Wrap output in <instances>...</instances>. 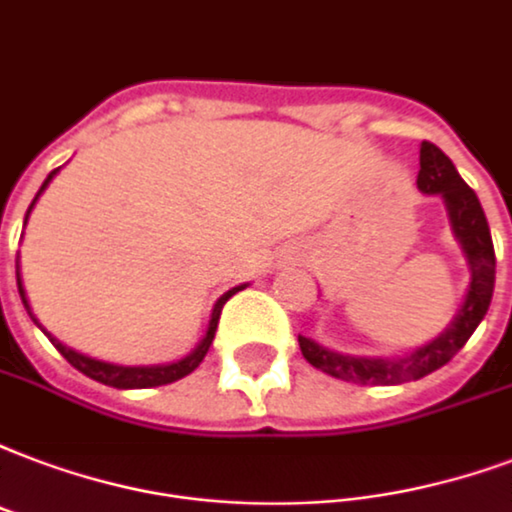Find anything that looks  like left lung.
Masks as SVG:
<instances>
[{
  "label": "left lung",
  "mask_w": 512,
  "mask_h": 512,
  "mask_svg": "<svg viewBox=\"0 0 512 512\" xmlns=\"http://www.w3.org/2000/svg\"><path fill=\"white\" fill-rule=\"evenodd\" d=\"M418 188L424 194H440L445 199L453 232L467 253L472 280L464 305L451 321V326L437 340L418 348L410 356H399V359L343 356V353L329 351V348L313 343L307 337H299L302 356L313 364L315 370L326 372L337 380H345V383H359V386H397V383H407V380L426 378L429 372L445 367L464 348V343L470 340L472 332L483 321V315L489 313L497 256H494L489 221H486V213L480 207L478 194L461 180L453 161L432 142H421Z\"/></svg>",
  "instance_id": "left-lung-1"
}]
</instances>
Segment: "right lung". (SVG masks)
Returning a JSON list of instances; mask_svg holds the SVG:
<instances>
[{
    "label": "right lung",
    "instance_id": "add662e5",
    "mask_svg": "<svg viewBox=\"0 0 512 512\" xmlns=\"http://www.w3.org/2000/svg\"><path fill=\"white\" fill-rule=\"evenodd\" d=\"M56 175V169H53L51 175H48V180L42 183L40 194L45 191V186L51 183V178ZM37 194V197H40ZM34 197V199H37ZM34 205V202H32ZM32 210V207H29ZM26 218H29V213H26ZM15 275H18V270H15ZM242 286L232 288V291H226L224 297L218 299L213 307V315H210V326H207V334L205 340L194 348V353L191 356H186V359L175 361V364H164V367H118V364H107V361H96V359H88V356H83V353L72 351V348H67V345H61L59 340H53L51 334V343L59 348V353L64 356V359L75 367V370H80L83 375H88L91 380H99V383H105V386H113V388H151V386H167V383H175V380L186 378L188 372H194L199 367V361L205 359V353L210 351V345H213V337H215V329H218V318H221V310H224L226 299L232 297V294H237ZM18 294H21L23 299V307L29 310V302H26V294H23V286H21V278H18ZM29 315H32V310H29ZM34 318V315H32Z\"/></svg>",
    "mask_w": 512,
    "mask_h": 512
}]
</instances>
